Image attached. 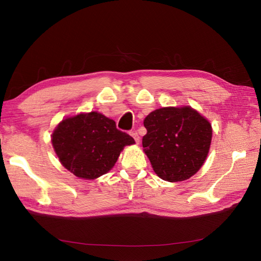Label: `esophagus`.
<instances>
[{
    "label": "esophagus",
    "instance_id": "obj_1",
    "mask_svg": "<svg viewBox=\"0 0 261 261\" xmlns=\"http://www.w3.org/2000/svg\"><path fill=\"white\" fill-rule=\"evenodd\" d=\"M129 134H130V136L133 137V138H134V140H135V142L138 144V143H140V135H138V133L136 132V130H133V132H130L129 133Z\"/></svg>",
    "mask_w": 261,
    "mask_h": 261
}]
</instances>
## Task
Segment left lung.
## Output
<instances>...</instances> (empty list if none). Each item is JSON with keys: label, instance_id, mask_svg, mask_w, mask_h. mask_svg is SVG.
<instances>
[{"label": "left lung", "instance_id": "1", "mask_svg": "<svg viewBox=\"0 0 261 261\" xmlns=\"http://www.w3.org/2000/svg\"><path fill=\"white\" fill-rule=\"evenodd\" d=\"M144 152L164 181L181 182L198 172L212 140L210 121L190 106L162 107L144 119Z\"/></svg>", "mask_w": 261, "mask_h": 261}]
</instances>
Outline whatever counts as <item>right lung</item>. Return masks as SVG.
Returning <instances> with one entry per match:
<instances>
[{"instance_id":"1","label":"right lung","mask_w":261,"mask_h":261,"mask_svg":"<svg viewBox=\"0 0 261 261\" xmlns=\"http://www.w3.org/2000/svg\"><path fill=\"white\" fill-rule=\"evenodd\" d=\"M62 166L79 178L95 179L111 171L120 152L134 138L116 128V123L98 112L80 113L62 119L51 135Z\"/></svg>"}]
</instances>
